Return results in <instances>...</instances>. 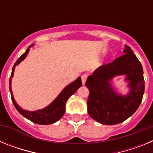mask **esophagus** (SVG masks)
Here are the masks:
<instances>
[{
  "mask_svg": "<svg viewBox=\"0 0 153 153\" xmlns=\"http://www.w3.org/2000/svg\"><path fill=\"white\" fill-rule=\"evenodd\" d=\"M86 78H87V75L86 74H83V75L81 76V79H82V83H83V85H84L86 83Z\"/></svg>",
  "mask_w": 153,
  "mask_h": 153,
  "instance_id": "1",
  "label": "esophagus"
}]
</instances>
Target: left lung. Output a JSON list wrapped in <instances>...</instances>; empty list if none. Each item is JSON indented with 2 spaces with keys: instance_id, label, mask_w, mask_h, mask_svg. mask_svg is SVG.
Wrapping results in <instances>:
<instances>
[{
  "instance_id": "left-lung-1",
  "label": "left lung",
  "mask_w": 153,
  "mask_h": 153,
  "mask_svg": "<svg viewBox=\"0 0 153 153\" xmlns=\"http://www.w3.org/2000/svg\"><path fill=\"white\" fill-rule=\"evenodd\" d=\"M123 56L101 66L89 76L86 82L90 90L87 110L90 117L103 125H115L130 117L140 106L145 90L141 63L129 46ZM125 75L129 92L123 95L113 86L116 76Z\"/></svg>"
}]
</instances>
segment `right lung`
Wrapping results in <instances>:
<instances>
[{
    "label": "right lung",
    "mask_w": 153,
    "mask_h": 153,
    "mask_svg": "<svg viewBox=\"0 0 153 153\" xmlns=\"http://www.w3.org/2000/svg\"><path fill=\"white\" fill-rule=\"evenodd\" d=\"M33 44H32L30 47H28L26 52L18 58V60L16 61V63L13 65V68H12L11 75H10V81H9V89H10V95H11L12 102H13V105H14L17 111L21 113L23 117L36 124L50 125V124L57 122L58 120L62 118V117H63L65 113V110H66L65 106H66V102H67V100L70 98V96L74 94L76 91L82 86V81H81V77L79 76L74 82L70 83L67 86H65V88L60 92V94L56 97L54 100L47 106L43 108V109L35 110V111H29V110L22 109L16 102L15 100L13 98V93H12L11 90V80L13 76V73H14L16 66L18 65L20 63H21L27 57L30 51V48L31 47H33Z\"/></svg>",
    "instance_id": "1"
}]
</instances>
